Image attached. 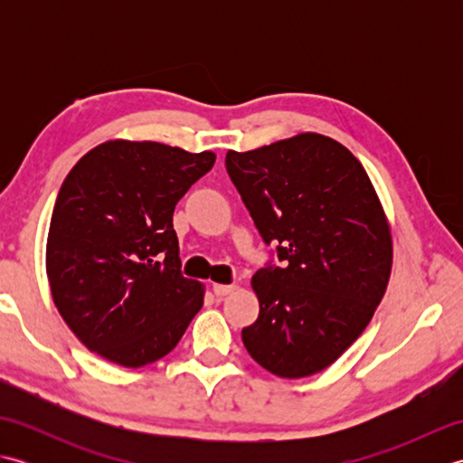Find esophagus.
<instances>
[{"label":"esophagus","mask_w":463,"mask_h":463,"mask_svg":"<svg viewBox=\"0 0 463 463\" xmlns=\"http://www.w3.org/2000/svg\"><path fill=\"white\" fill-rule=\"evenodd\" d=\"M234 290V284H213V292L216 297H226V294H231Z\"/></svg>","instance_id":"esophagus-1"}]
</instances>
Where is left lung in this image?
<instances>
[{"label": "left lung", "mask_w": 463, "mask_h": 463, "mask_svg": "<svg viewBox=\"0 0 463 463\" xmlns=\"http://www.w3.org/2000/svg\"><path fill=\"white\" fill-rule=\"evenodd\" d=\"M224 165L280 262L252 277L260 312L244 346L280 378L312 376L360 336L386 292L392 237L378 194L356 156L318 133L229 151Z\"/></svg>", "instance_id": "1"}]
</instances>
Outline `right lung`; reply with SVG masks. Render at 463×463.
<instances>
[{"label":"right lung","instance_id":"1","mask_svg":"<svg viewBox=\"0 0 463 463\" xmlns=\"http://www.w3.org/2000/svg\"><path fill=\"white\" fill-rule=\"evenodd\" d=\"M214 159L109 141L65 176L49 222L47 277L59 314L91 352L141 368L166 356L201 310V282L181 272L173 213Z\"/></svg>","mask_w":463,"mask_h":463}]
</instances>
